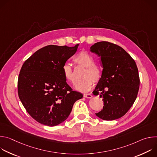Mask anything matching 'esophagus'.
Wrapping results in <instances>:
<instances>
[{
  "mask_svg": "<svg viewBox=\"0 0 157 157\" xmlns=\"http://www.w3.org/2000/svg\"><path fill=\"white\" fill-rule=\"evenodd\" d=\"M84 98H87V99H91L93 98V96L90 94H84Z\"/></svg>",
  "mask_w": 157,
  "mask_h": 157,
  "instance_id": "34e87169",
  "label": "esophagus"
}]
</instances>
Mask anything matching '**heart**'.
Returning a JSON list of instances; mask_svg holds the SVG:
<instances>
[{
    "mask_svg": "<svg viewBox=\"0 0 157 157\" xmlns=\"http://www.w3.org/2000/svg\"><path fill=\"white\" fill-rule=\"evenodd\" d=\"M74 61L85 68L82 75V80L75 84V89L78 91L87 92L90 90L93 85V81L98 82L102 76V70L100 67L94 64L93 57L86 52H79L74 58ZM62 73L64 79L69 82L74 84L75 78L71 66L65 63L62 67Z\"/></svg>",
    "mask_w": 157,
    "mask_h": 157,
    "instance_id": "b5f03b06",
    "label": "heart"
}]
</instances>
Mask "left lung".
<instances>
[{"mask_svg":"<svg viewBox=\"0 0 157 157\" xmlns=\"http://www.w3.org/2000/svg\"><path fill=\"white\" fill-rule=\"evenodd\" d=\"M92 53L101 57L102 76L93 94L102 98L104 106L96 116L113 121L124 116L135 102L140 86L136 63L122 47L108 41L96 43Z\"/></svg>","mask_w":157,"mask_h":157,"instance_id":"8db88e82","label":"left lung"}]
</instances>
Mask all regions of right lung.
<instances>
[{
    "label": "right lung",
    "instance_id": "1",
    "mask_svg": "<svg viewBox=\"0 0 157 157\" xmlns=\"http://www.w3.org/2000/svg\"><path fill=\"white\" fill-rule=\"evenodd\" d=\"M78 46H46L22 65L18 79V97L27 113L39 123L53 127L63 122L75 102L83 97L72 90L62 73L63 64Z\"/></svg>",
    "mask_w": 157,
    "mask_h": 157
}]
</instances>
